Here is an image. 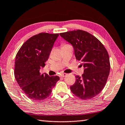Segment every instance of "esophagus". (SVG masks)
Returning a JSON list of instances; mask_svg holds the SVG:
<instances>
[{"instance_id": "obj_1", "label": "esophagus", "mask_w": 125, "mask_h": 125, "mask_svg": "<svg viewBox=\"0 0 125 125\" xmlns=\"http://www.w3.org/2000/svg\"><path fill=\"white\" fill-rule=\"evenodd\" d=\"M66 75H67V74H65V73H63V74H61L60 75V77H64V76H65Z\"/></svg>"}]
</instances>
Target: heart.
<instances>
[{"label": "heart", "mask_w": 125, "mask_h": 125, "mask_svg": "<svg viewBox=\"0 0 125 125\" xmlns=\"http://www.w3.org/2000/svg\"><path fill=\"white\" fill-rule=\"evenodd\" d=\"M68 44H63L62 45V47H63V46H66V45H68Z\"/></svg>", "instance_id": "obj_1"}]
</instances>
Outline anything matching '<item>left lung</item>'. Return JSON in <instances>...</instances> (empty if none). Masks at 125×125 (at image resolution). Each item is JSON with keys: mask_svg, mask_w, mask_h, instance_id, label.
<instances>
[{"mask_svg": "<svg viewBox=\"0 0 125 125\" xmlns=\"http://www.w3.org/2000/svg\"><path fill=\"white\" fill-rule=\"evenodd\" d=\"M72 44L76 59L84 68L81 76H76L75 83L70 86L73 94L82 100L93 98L104 89L110 72L108 53L98 39L81 30L60 33Z\"/></svg>", "mask_w": 125, "mask_h": 125, "instance_id": "left-lung-1", "label": "left lung"}]
</instances>
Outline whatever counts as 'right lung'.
<instances>
[{
    "mask_svg": "<svg viewBox=\"0 0 125 125\" xmlns=\"http://www.w3.org/2000/svg\"><path fill=\"white\" fill-rule=\"evenodd\" d=\"M58 33H40L28 39L17 52L14 65V77L29 99L41 101L47 98L60 80L57 76L41 74Z\"/></svg>",
    "mask_w": 125,
    "mask_h": 125,
    "instance_id": "right-lung-1",
    "label": "right lung"
}]
</instances>
